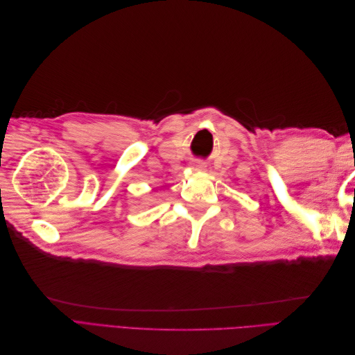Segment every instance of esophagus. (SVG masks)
<instances>
[{"instance_id": "esophagus-1", "label": "esophagus", "mask_w": 355, "mask_h": 355, "mask_svg": "<svg viewBox=\"0 0 355 355\" xmlns=\"http://www.w3.org/2000/svg\"><path fill=\"white\" fill-rule=\"evenodd\" d=\"M197 167H198V168H201V166H197Z\"/></svg>"}]
</instances>
